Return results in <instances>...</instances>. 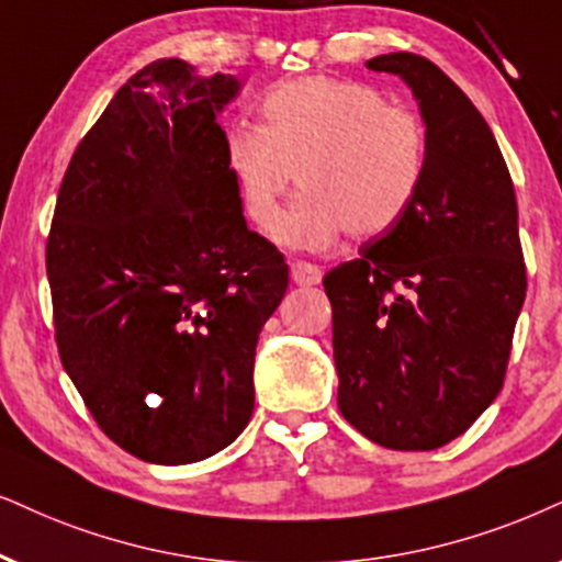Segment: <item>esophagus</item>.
<instances>
[{"mask_svg":"<svg viewBox=\"0 0 562 562\" xmlns=\"http://www.w3.org/2000/svg\"><path fill=\"white\" fill-rule=\"evenodd\" d=\"M290 277H293L295 285H318L322 282V269L311 261H293L290 265Z\"/></svg>","mask_w":562,"mask_h":562,"instance_id":"1","label":"esophagus"}]
</instances>
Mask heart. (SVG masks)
Wrapping results in <instances>:
<instances>
[{"mask_svg": "<svg viewBox=\"0 0 562 562\" xmlns=\"http://www.w3.org/2000/svg\"><path fill=\"white\" fill-rule=\"evenodd\" d=\"M228 166L246 215L272 231L294 179L304 194L277 226L297 251H326L347 231L371 238L400 220L425 170V132L360 82L305 77L261 101V130L228 134Z\"/></svg>", "mask_w": 562, "mask_h": 562, "instance_id": "heart-1", "label": "heart"}]
</instances>
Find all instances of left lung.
I'll list each match as a JSON object with an SVG mask.
<instances>
[{
  "instance_id": "obj_1",
  "label": "left lung",
  "mask_w": 562,
  "mask_h": 562,
  "mask_svg": "<svg viewBox=\"0 0 562 562\" xmlns=\"http://www.w3.org/2000/svg\"><path fill=\"white\" fill-rule=\"evenodd\" d=\"M396 75L425 124V170L407 212L324 277L337 404L394 451H432L493 404L527 295L514 181L482 113L409 52L366 61Z\"/></svg>"
}]
</instances>
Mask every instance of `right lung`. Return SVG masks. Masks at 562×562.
<instances>
[{"label": "right lung", "mask_w": 562, "mask_h": 562, "mask_svg": "<svg viewBox=\"0 0 562 562\" xmlns=\"http://www.w3.org/2000/svg\"><path fill=\"white\" fill-rule=\"evenodd\" d=\"M236 75L139 69L85 134L46 244L64 371L113 443L153 464L223 451L254 412L261 326L288 290L248 231L217 116Z\"/></svg>", "instance_id": "right-lung-1"}]
</instances>
